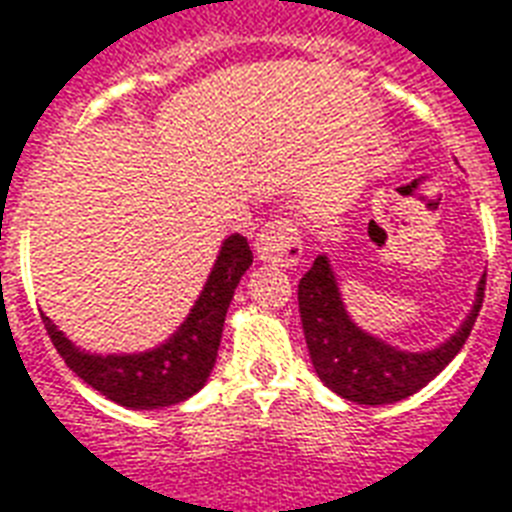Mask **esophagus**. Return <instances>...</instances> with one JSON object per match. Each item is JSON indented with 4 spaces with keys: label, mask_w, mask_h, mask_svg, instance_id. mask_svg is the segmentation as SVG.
<instances>
[{
    "label": "esophagus",
    "mask_w": 512,
    "mask_h": 512,
    "mask_svg": "<svg viewBox=\"0 0 512 512\" xmlns=\"http://www.w3.org/2000/svg\"><path fill=\"white\" fill-rule=\"evenodd\" d=\"M255 252L265 263H276L282 268H292L303 257L300 225L292 217H276L265 222L255 239Z\"/></svg>",
    "instance_id": "1"
}]
</instances>
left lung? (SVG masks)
I'll return each instance as SVG.
<instances>
[{
	"label": "left lung",
	"instance_id": "8db88e82",
	"mask_svg": "<svg viewBox=\"0 0 512 512\" xmlns=\"http://www.w3.org/2000/svg\"><path fill=\"white\" fill-rule=\"evenodd\" d=\"M483 290L486 279L478 284L470 317L451 335V341L421 354L400 351L362 333L351 322L330 263L325 255H319L298 284L300 322L314 370L327 389L351 403L386 405L416 395L459 354L483 306Z\"/></svg>",
	"mask_w": 512,
	"mask_h": 512
}]
</instances>
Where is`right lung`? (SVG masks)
I'll list each match as a JSON object with an SVG mask.
<instances>
[{
  "instance_id": "1",
  "label": "right lung",
  "mask_w": 512,
  "mask_h": 512,
  "mask_svg": "<svg viewBox=\"0 0 512 512\" xmlns=\"http://www.w3.org/2000/svg\"><path fill=\"white\" fill-rule=\"evenodd\" d=\"M252 265L249 241L239 233L225 239L201 298L169 341L144 354H88L80 351L50 317L42 314L50 341L69 370L96 392L126 408H166L195 395L212 373L222 325L241 276Z\"/></svg>"
}]
</instances>
